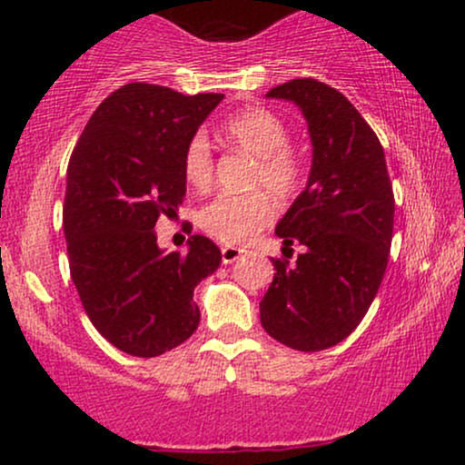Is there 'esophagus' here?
Returning <instances> with one entry per match:
<instances>
[{
	"instance_id": "obj_1",
	"label": "esophagus",
	"mask_w": 465,
	"mask_h": 465,
	"mask_svg": "<svg viewBox=\"0 0 465 465\" xmlns=\"http://www.w3.org/2000/svg\"><path fill=\"white\" fill-rule=\"evenodd\" d=\"M243 247H234V245H224L222 247V262L224 264H232L234 260H239L243 256Z\"/></svg>"
}]
</instances>
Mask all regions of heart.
<instances>
[{"label":"heart","mask_w":465,"mask_h":465,"mask_svg":"<svg viewBox=\"0 0 465 465\" xmlns=\"http://www.w3.org/2000/svg\"><path fill=\"white\" fill-rule=\"evenodd\" d=\"M222 137L234 148L256 158L252 186H264L288 199L302 188L307 167L301 152L290 145V129L275 112L264 107L234 114L222 124ZM183 177L190 186L207 188L213 175L212 145L203 133L188 139L182 154ZM275 218V205L262 190L247 194H218L199 212V226L222 243H245Z\"/></svg>","instance_id":"heart-1"}]
</instances>
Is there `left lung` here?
Instances as JSON below:
<instances>
[{
    "instance_id": "obj_1",
    "label": "left lung",
    "mask_w": 465,
    "mask_h": 465,
    "mask_svg": "<svg viewBox=\"0 0 465 465\" xmlns=\"http://www.w3.org/2000/svg\"><path fill=\"white\" fill-rule=\"evenodd\" d=\"M266 97L301 107L313 167L307 188L275 228L283 252L298 243L302 253L296 262L272 258L277 272L260 302V323L283 345L322 351L347 339L377 296L396 201L383 145L345 94L301 78L271 88Z\"/></svg>"
}]
</instances>
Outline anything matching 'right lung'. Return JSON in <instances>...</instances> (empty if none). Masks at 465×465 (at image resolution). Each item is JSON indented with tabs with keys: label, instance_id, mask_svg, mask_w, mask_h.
<instances>
[{
	"label": "right lung",
	"instance_id": "right-lung-1",
	"mask_svg": "<svg viewBox=\"0 0 465 465\" xmlns=\"http://www.w3.org/2000/svg\"><path fill=\"white\" fill-rule=\"evenodd\" d=\"M222 99L131 82L94 110L69 158V272L93 326L135 358H156L194 334V288L222 262L203 234L190 237L188 252L164 253L152 231L183 203V148Z\"/></svg>",
	"mask_w": 465,
	"mask_h": 465
}]
</instances>
